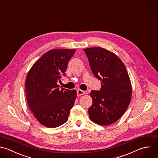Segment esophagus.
I'll return each instance as SVG.
<instances>
[{
    "label": "esophagus",
    "instance_id": "esophagus-1",
    "mask_svg": "<svg viewBox=\"0 0 158 158\" xmlns=\"http://www.w3.org/2000/svg\"><path fill=\"white\" fill-rule=\"evenodd\" d=\"M77 93V96H78L83 95V94H85V91H83L81 89H78Z\"/></svg>",
    "mask_w": 158,
    "mask_h": 158
}]
</instances>
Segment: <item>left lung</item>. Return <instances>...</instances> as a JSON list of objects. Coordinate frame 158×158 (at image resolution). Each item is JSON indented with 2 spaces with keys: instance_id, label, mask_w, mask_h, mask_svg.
<instances>
[{
  "instance_id": "obj_1",
  "label": "left lung",
  "mask_w": 158,
  "mask_h": 158,
  "mask_svg": "<svg viewBox=\"0 0 158 158\" xmlns=\"http://www.w3.org/2000/svg\"><path fill=\"white\" fill-rule=\"evenodd\" d=\"M91 71L101 81L100 91L92 90L89 119L101 125L118 120L126 111L132 94L131 84L123 62L112 52L96 47L84 49Z\"/></svg>"
}]
</instances>
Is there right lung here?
I'll return each mask as SVG.
<instances>
[{
  "label": "right lung",
  "mask_w": 158,
  "mask_h": 158,
  "mask_svg": "<svg viewBox=\"0 0 158 158\" xmlns=\"http://www.w3.org/2000/svg\"><path fill=\"white\" fill-rule=\"evenodd\" d=\"M75 52V49L50 50L33 65L27 75L25 91L29 107L38 121L48 128L65 123L75 103L76 90L60 89L57 85Z\"/></svg>",
  "instance_id": "right-lung-1"
}]
</instances>
